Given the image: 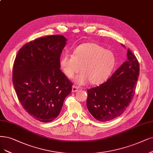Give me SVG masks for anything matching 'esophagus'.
<instances>
[{"mask_svg":"<svg viewBox=\"0 0 153 153\" xmlns=\"http://www.w3.org/2000/svg\"><path fill=\"white\" fill-rule=\"evenodd\" d=\"M78 90V87L76 86H72V92H76Z\"/></svg>","mask_w":153,"mask_h":153,"instance_id":"1","label":"esophagus"}]
</instances>
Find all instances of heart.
I'll return each mask as SVG.
<instances>
[{"label":"heart","instance_id":"heart-1","mask_svg":"<svg viewBox=\"0 0 153 153\" xmlns=\"http://www.w3.org/2000/svg\"><path fill=\"white\" fill-rule=\"evenodd\" d=\"M115 63V56L111 51L93 43L79 45L72 55L64 53L59 60L61 69L68 78H72L81 67L82 72L74 77V82L79 85L89 81L93 84L103 82L110 76Z\"/></svg>","mask_w":153,"mask_h":153}]
</instances>
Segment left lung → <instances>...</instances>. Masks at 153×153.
Segmentation results:
<instances>
[{
    "label": "left lung",
    "mask_w": 153,
    "mask_h": 153,
    "mask_svg": "<svg viewBox=\"0 0 153 153\" xmlns=\"http://www.w3.org/2000/svg\"><path fill=\"white\" fill-rule=\"evenodd\" d=\"M127 59L106 82L87 90V108L100 122L111 120L120 116L134 96L139 64L129 49Z\"/></svg>",
    "instance_id": "left-lung-1"
}]
</instances>
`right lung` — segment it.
Returning <instances> with one entry per match:
<instances>
[{
  "label": "right lung",
  "mask_w": 153,
  "mask_h": 153,
  "mask_svg": "<svg viewBox=\"0 0 153 153\" xmlns=\"http://www.w3.org/2000/svg\"><path fill=\"white\" fill-rule=\"evenodd\" d=\"M67 39L39 38L26 43L16 55L13 70L15 91L24 109L36 120L50 122L60 113L72 82L60 69Z\"/></svg>",
  "instance_id": "1"
}]
</instances>
